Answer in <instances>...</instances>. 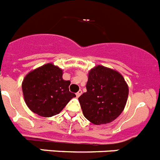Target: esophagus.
I'll return each mask as SVG.
<instances>
[{
  "label": "esophagus",
  "mask_w": 160,
  "mask_h": 160,
  "mask_svg": "<svg viewBox=\"0 0 160 160\" xmlns=\"http://www.w3.org/2000/svg\"><path fill=\"white\" fill-rule=\"evenodd\" d=\"M81 95H82V91H81V90L78 91L77 93H76V96H77V97H79Z\"/></svg>",
  "instance_id": "1"
}]
</instances>
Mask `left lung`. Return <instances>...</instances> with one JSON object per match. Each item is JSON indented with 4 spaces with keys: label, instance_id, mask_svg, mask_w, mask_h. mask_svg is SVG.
Segmentation results:
<instances>
[{
    "label": "left lung",
    "instance_id": "8db88e82",
    "mask_svg": "<svg viewBox=\"0 0 160 160\" xmlns=\"http://www.w3.org/2000/svg\"><path fill=\"white\" fill-rule=\"evenodd\" d=\"M87 92L78 98L83 115L95 125L110 123L126 104L129 88L122 75L98 65L88 75Z\"/></svg>",
    "mask_w": 160,
    "mask_h": 160
}]
</instances>
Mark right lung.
<instances>
[{"mask_svg":"<svg viewBox=\"0 0 160 160\" xmlns=\"http://www.w3.org/2000/svg\"><path fill=\"white\" fill-rule=\"evenodd\" d=\"M62 74L60 68L49 63L30 72L23 79L24 99L33 112L43 117L55 116L76 96L69 90L70 82L63 80Z\"/></svg>","mask_w":160,"mask_h":160,"instance_id":"obj_1","label":"right lung"}]
</instances>
